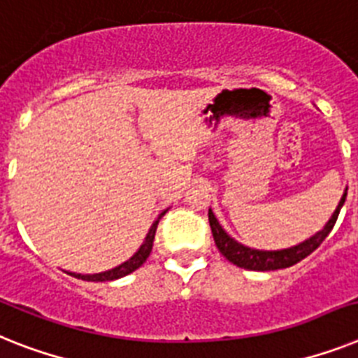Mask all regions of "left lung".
<instances>
[{"label":"left lung","mask_w":358,"mask_h":358,"mask_svg":"<svg viewBox=\"0 0 358 358\" xmlns=\"http://www.w3.org/2000/svg\"><path fill=\"white\" fill-rule=\"evenodd\" d=\"M345 196H348V188H345L344 196H342L341 203L336 206V210L333 212L331 220L327 221L326 227L318 230L317 234L311 236L309 239L302 241V243L294 245L291 249H282V250H256L250 247L238 243L236 239L230 238L227 234L223 227L220 225V221L215 220L214 212L208 210V221H210L212 236H214L215 247L220 249V252L225 256L229 262L241 268H249V271H276V268H287L291 265L302 262L307 258L313 250H317L320 243L327 238V234L331 232L333 227L336 223V217L341 214V208L344 205Z\"/></svg>","instance_id":"1"}]
</instances>
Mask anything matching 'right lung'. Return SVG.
I'll list each match as a JSON object with an SVG mask.
<instances>
[{"label": "right lung", "mask_w": 358, "mask_h": 358, "mask_svg": "<svg viewBox=\"0 0 358 358\" xmlns=\"http://www.w3.org/2000/svg\"><path fill=\"white\" fill-rule=\"evenodd\" d=\"M164 214H166V210L161 212L157 220L153 221V225L150 227L146 238H144V243L141 245V249H138L137 252L133 254V256L128 259V262H124V264H120L119 267L111 268V271H104V273H99V274H76V273H71V276H75V278H80V280H85V282H111V280L122 278V276H126V274L133 273V271H137V268L141 267V265H143L144 262H146L148 256H150V252H152L153 239H155V232H157L159 220H161V217Z\"/></svg>", "instance_id": "add662e5"}]
</instances>
